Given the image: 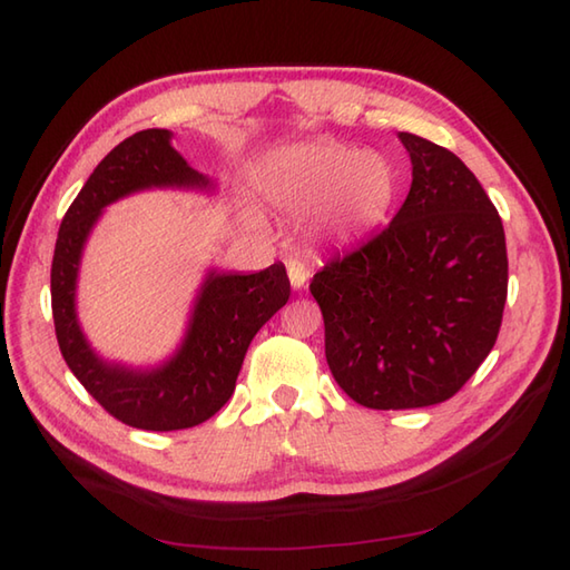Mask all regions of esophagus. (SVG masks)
<instances>
[{
	"label": "esophagus",
	"mask_w": 570,
	"mask_h": 570,
	"mask_svg": "<svg viewBox=\"0 0 570 570\" xmlns=\"http://www.w3.org/2000/svg\"><path fill=\"white\" fill-rule=\"evenodd\" d=\"M286 272H288V282H292V286L296 288V292H298V288L306 286L308 276H311V272L306 269V264L298 262V259L286 262Z\"/></svg>",
	"instance_id": "esophagus-1"
}]
</instances>
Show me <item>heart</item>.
Masks as SVG:
<instances>
[{
  "label": "heart",
  "mask_w": 570,
  "mask_h": 570,
  "mask_svg": "<svg viewBox=\"0 0 570 570\" xmlns=\"http://www.w3.org/2000/svg\"><path fill=\"white\" fill-rule=\"evenodd\" d=\"M259 190L272 203L318 213L337 239H355L384 223L399 196L396 166L380 151L316 141L272 156L259 168Z\"/></svg>",
  "instance_id": "1"
}]
</instances>
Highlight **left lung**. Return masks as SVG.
<instances>
[{"label":"left lung","mask_w":570,"mask_h":570,"mask_svg":"<svg viewBox=\"0 0 570 570\" xmlns=\"http://www.w3.org/2000/svg\"><path fill=\"white\" fill-rule=\"evenodd\" d=\"M411 188L394 220L311 278L325 360L367 409L441 404L485 362L507 301L500 213L475 174L439 144L402 131Z\"/></svg>","instance_id":"left-lung-1"}]
</instances>
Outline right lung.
I'll return each mask as SVG.
<instances>
[{
  "label": "right lung",
  "mask_w": 570,
  "mask_h": 570,
  "mask_svg": "<svg viewBox=\"0 0 570 570\" xmlns=\"http://www.w3.org/2000/svg\"><path fill=\"white\" fill-rule=\"evenodd\" d=\"M166 129L119 141L85 180L60 223L51 264V308L60 355L107 414L144 431H180L208 421L235 392L252 337L282 308L292 284L286 266L257 274H210L178 355L154 372L105 365L76 321V276L82 242L107 203L149 186H208L186 164Z\"/></svg>",
  "instance_id": "obj_1"
}]
</instances>
